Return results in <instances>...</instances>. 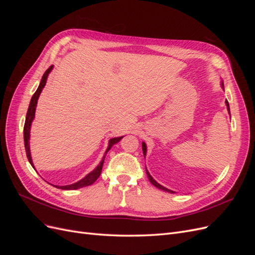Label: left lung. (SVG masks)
Wrapping results in <instances>:
<instances>
[{"label":"left lung","mask_w":255,"mask_h":255,"mask_svg":"<svg viewBox=\"0 0 255 255\" xmlns=\"http://www.w3.org/2000/svg\"><path fill=\"white\" fill-rule=\"evenodd\" d=\"M221 87H222V89L225 90V87H223V82H221ZM226 105H227V109H228V112H229V114H230V106H229V102L227 101L226 100ZM230 117H231V114H230ZM142 152H143V156L145 157V155H146V145H145V143L142 141ZM145 172H146V175H148V179H149V181L151 182V184H153L154 186L155 187H157L158 189H161V190H164V191H167V192H170V194H174V191H172V190H170V189H168V188H166V187H164L163 185H160V184H158L155 180L153 179V177L151 176V174H150V172L148 171V169L145 168Z\"/></svg>","instance_id":"obj_1"}]
</instances>
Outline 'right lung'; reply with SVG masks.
<instances>
[{
    "label": "right lung",
    "instance_id": "obj_1",
    "mask_svg": "<svg viewBox=\"0 0 255 255\" xmlns=\"http://www.w3.org/2000/svg\"><path fill=\"white\" fill-rule=\"evenodd\" d=\"M52 69H53V66H51L48 69V70L44 72V74L42 75V79L40 81L39 86H38L36 92L33 95L32 99H30L29 106H28V110H27V113H26V118H25V123H24V129H23V136H24V146H25V151H26V156H27V159L29 161V164L32 165L33 168H35V167H34V164H33L32 156H30V150H29L30 127H32V122H33V120L35 118V112H36V106H37L38 99H39V96L41 94V91H42L43 87L45 86V83H47L48 76H49L50 72L52 71ZM122 138H123V136L111 138L110 141H109V146H107V149L105 151V154H104L102 160L100 161V164L94 169V170H92L91 172H89L85 177H83L82 180L78 181L76 183L70 184V185H65V186H55V187L60 188V189H65V190H73V189H79V188H82V187H85V186H89V185L94 184L98 180V177L100 176V174H101L103 163H104V159H105V156H106V153L111 150V148L115 143L119 142L122 139Z\"/></svg>",
    "mask_w": 255,
    "mask_h": 255
}]
</instances>
